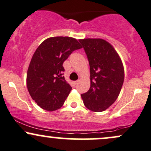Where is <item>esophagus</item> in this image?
<instances>
[{"label": "esophagus", "mask_w": 151, "mask_h": 151, "mask_svg": "<svg viewBox=\"0 0 151 151\" xmlns=\"http://www.w3.org/2000/svg\"><path fill=\"white\" fill-rule=\"evenodd\" d=\"M78 82H79V80H77V81H74V84H75V85H76V84H78Z\"/></svg>", "instance_id": "1"}]
</instances>
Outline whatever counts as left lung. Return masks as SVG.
I'll return each mask as SVG.
<instances>
[{"label":"left lung","instance_id":"left-lung-1","mask_svg":"<svg viewBox=\"0 0 151 151\" xmlns=\"http://www.w3.org/2000/svg\"><path fill=\"white\" fill-rule=\"evenodd\" d=\"M79 41L87 55L90 67V88L81 94L89 110L101 112L117 99L124 80V69L119 54L110 43L100 38Z\"/></svg>","mask_w":151,"mask_h":151}]
</instances>
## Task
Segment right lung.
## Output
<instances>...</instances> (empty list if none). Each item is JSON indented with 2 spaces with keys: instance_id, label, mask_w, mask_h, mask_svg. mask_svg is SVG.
Returning <instances> with one entry per match:
<instances>
[{
  "instance_id": "add662e5",
  "label": "right lung",
  "mask_w": 151,
  "mask_h": 151,
  "mask_svg": "<svg viewBox=\"0 0 151 151\" xmlns=\"http://www.w3.org/2000/svg\"><path fill=\"white\" fill-rule=\"evenodd\" d=\"M82 47L75 38L49 37L40 45L27 72V87L32 99L49 111L62 106L72 87L62 76L63 62L74 50Z\"/></svg>"
}]
</instances>
